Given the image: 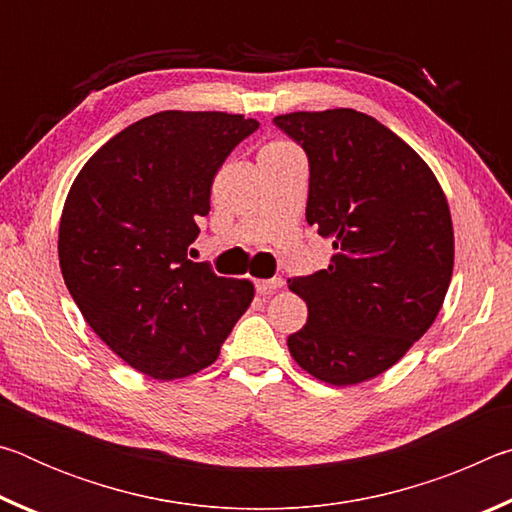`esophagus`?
<instances>
[{"label":"esophagus","mask_w":512,"mask_h":512,"mask_svg":"<svg viewBox=\"0 0 512 512\" xmlns=\"http://www.w3.org/2000/svg\"><path fill=\"white\" fill-rule=\"evenodd\" d=\"M282 277H271V280H257L255 282V289L259 296H271V293H275L277 289L282 287Z\"/></svg>","instance_id":"1"}]
</instances>
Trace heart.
Returning a JSON list of instances; mask_svg holds the SVG:
<instances>
[{
    "label": "heart",
    "instance_id": "b5f03b06",
    "mask_svg": "<svg viewBox=\"0 0 512 512\" xmlns=\"http://www.w3.org/2000/svg\"><path fill=\"white\" fill-rule=\"evenodd\" d=\"M289 151H296L293 149V144H289L287 140H271L262 146V151L259 155H273V153H289Z\"/></svg>",
    "mask_w": 512,
    "mask_h": 512
}]
</instances>
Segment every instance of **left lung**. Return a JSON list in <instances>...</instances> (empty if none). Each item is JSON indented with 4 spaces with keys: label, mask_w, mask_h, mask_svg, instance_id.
I'll use <instances>...</instances> for the list:
<instances>
[{
    "label": "left lung",
    "mask_w": 512,
    "mask_h": 512,
    "mask_svg": "<svg viewBox=\"0 0 512 512\" xmlns=\"http://www.w3.org/2000/svg\"><path fill=\"white\" fill-rule=\"evenodd\" d=\"M273 121L307 151V223L336 250L325 271L289 280L309 309L289 352L325 384H361L395 366L443 307L454 271L445 192L429 164L366 112Z\"/></svg>",
    "instance_id": "obj_1"
}]
</instances>
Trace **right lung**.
I'll return each instance as SVG.
<instances>
[{
  "instance_id": "add662e5",
  "label": "right lung",
  "mask_w": 512,
  "mask_h": 512,
  "mask_svg": "<svg viewBox=\"0 0 512 512\" xmlns=\"http://www.w3.org/2000/svg\"><path fill=\"white\" fill-rule=\"evenodd\" d=\"M257 126L216 110L155 112L110 137L69 187L65 284L94 334L142 375L169 381L212 366L255 298L253 282L214 275L187 248L216 171Z\"/></svg>"
}]
</instances>
